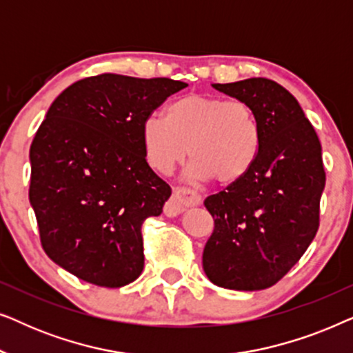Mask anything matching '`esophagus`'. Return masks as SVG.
<instances>
[{
	"instance_id": "esophagus-1",
	"label": "esophagus",
	"mask_w": 353,
	"mask_h": 353,
	"mask_svg": "<svg viewBox=\"0 0 353 353\" xmlns=\"http://www.w3.org/2000/svg\"><path fill=\"white\" fill-rule=\"evenodd\" d=\"M201 201V196L197 194V191L191 190V188H185V186H178L173 191V196L170 202L167 205V212L168 214H181L185 212L188 207L197 204Z\"/></svg>"
}]
</instances>
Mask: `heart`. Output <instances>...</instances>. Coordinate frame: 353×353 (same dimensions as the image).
<instances>
[{
  "label": "heart",
  "mask_w": 353,
  "mask_h": 353,
  "mask_svg": "<svg viewBox=\"0 0 353 353\" xmlns=\"http://www.w3.org/2000/svg\"><path fill=\"white\" fill-rule=\"evenodd\" d=\"M149 165L170 173L186 156L188 173L228 185L243 178L257 159L260 123L252 105L241 99L188 94L167 108V120L151 115L141 125Z\"/></svg>",
  "instance_id": "heart-1"
}]
</instances>
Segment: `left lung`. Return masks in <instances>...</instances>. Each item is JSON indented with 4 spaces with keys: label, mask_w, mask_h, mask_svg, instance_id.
Returning <instances> with one entry per match:
<instances>
[{
    "label": "left lung",
    "mask_w": 353,
    "mask_h": 353,
    "mask_svg": "<svg viewBox=\"0 0 353 353\" xmlns=\"http://www.w3.org/2000/svg\"><path fill=\"white\" fill-rule=\"evenodd\" d=\"M212 86L252 105L260 149L243 178L205 197L215 226L202 268L219 288L260 291L278 283L315 238L326 181L321 144L297 99L276 81Z\"/></svg>",
    "instance_id": "left-lung-1"
}]
</instances>
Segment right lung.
Here are the masks:
<instances>
[{
    "label": "right lung",
    "mask_w": 353,
    "mask_h": 353,
    "mask_svg": "<svg viewBox=\"0 0 353 353\" xmlns=\"http://www.w3.org/2000/svg\"><path fill=\"white\" fill-rule=\"evenodd\" d=\"M186 86L103 74L52 101L30 146L28 197L43 249L61 268L103 288L141 274V225L172 194L146 162L141 125Z\"/></svg>",
    "instance_id": "obj_1"
}]
</instances>
